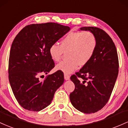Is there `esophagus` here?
<instances>
[{"label":"esophagus","mask_w":128,"mask_h":128,"mask_svg":"<svg viewBox=\"0 0 128 128\" xmlns=\"http://www.w3.org/2000/svg\"><path fill=\"white\" fill-rule=\"evenodd\" d=\"M64 79H65L66 80H70V76H69L68 74H66V73H64Z\"/></svg>","instance_id":"esophagus-1"}]
</instances>
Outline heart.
Instances as JSON below:
<instances>
[{
  "label": "heart",
  "instance_id": "heart-1",
  "mask_svg": "<svg viewBox=\"0 0 128 128\" xmlns=\"http://www.w3.org/2000/svg\"><path fill=\"white\" fill-rule=\"evenodd\" d=\"M97 40L91 31L70 32L60 42V45H52L49 49V54L55 62L61 60L67 52V59L57 64L56 69L69 74L86 64L94 56Z\"/></svg>",
  "mask_w": 128,
  "mask_h": 128
}]
</instances>
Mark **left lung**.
<instances>
[{"label": "left lung", "mask_w": 128, "mask_h": 128, "mask_svg": "<svg viewBox=\"0 0 128 128\" xmlns=\"http://www.w3.org/2000/svg\"><path fill=\"white\" fill-rule=\"evenodd\" d=\"M80 30L94 33L97 45L91 60L70 77L75 89L70 98L77 110L91 114L102 109L110 98L118 74V58L116 45L105 31L93 26Z\"/></svg>", "instance_id": "left-lung-1"}]
</instances>
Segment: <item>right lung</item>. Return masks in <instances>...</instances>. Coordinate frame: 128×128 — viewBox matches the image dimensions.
I'll list each match as a JSON object with an SVG mask.
<instances>
[{
	"instance_id": "obj_1",
	"label": "right lung",
	"mask_w": 128,
	"mask_h": 128,
	"mask_svg": "<svg viewBox=\"0 0 128 128\" xmlns=\"http://www.w3.org/2000/svg\"><path fill=\"white\" fill-rule=\"evenodd\" d=\"M70 30L57 23L31 24L14 38L10 50L8 78L18 104L25 110L40 111L51 104L55 92L64 82V75L57 71L46 76L55 66L49 49Z\"/></svg>"
}]
</instances>
